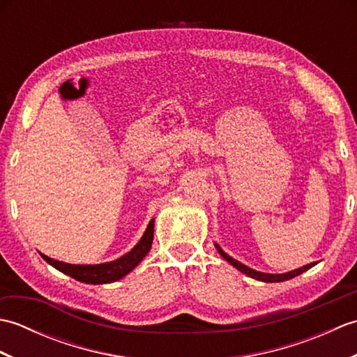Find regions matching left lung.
<instances>
[{"mask_svg":"<svg viewBox=\"0 0 357 357\" xmlns=\"http://www.w3.org/2000/svg\"><path fill=\"white\" fill-rule=\"evenodd\" d=\"M215 247H216V250L219 252V255H221L227 262H230V264L233 265V267H236L241 273H244V275H247V276H250V278L257 279V280H262V282H284V280H288V279H291V278H294V276H299L301 273H304V271L312 268L313 265H316V262H312V264L304 265V267H301V268H296V270H291V271H288V273H282V275H270V273L256 271V270H253V268L247 267V265L241 264L239 261L233 259V257L227 255V253L224 252V250H222L221 247H219L218 244H215Z\"/></svg>","mask_w":357,"mask_h":357,"instance_id":"1","label":"left lung"}]
</instances>
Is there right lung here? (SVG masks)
<instances>
[{"instance_id":"1","label":"right lung","mask_w":357,"mask_h":357,"mask_svg":"<svg viewBox=\"0 0 357 357\" xmlns=\"http://www.w3.org/2000/svg\"><path fill=\"white\" fill-rule=\"evenodd\" d=\"M153 227H155V219H151L138 244H136L127 255L121 256L119 259L112 261V262H104V264H96V265H73V264H66L61 261H55L43 253L41 256L45 262H49L52 265V267H55L56 270L64 273V275H69L70 278L79 280V282H86V284L115 282V280L123 279L126 275H128V273H130L150 252L151 242H153V230H155Z\"/></svg>"}]
</instances>
